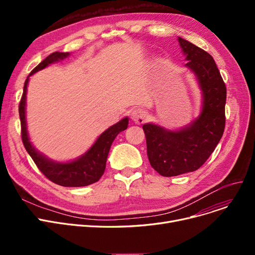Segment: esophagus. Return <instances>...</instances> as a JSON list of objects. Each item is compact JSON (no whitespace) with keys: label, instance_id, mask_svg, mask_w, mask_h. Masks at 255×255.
Returning a JSON list of instances; mask_svg holds the SVG:
<instances>
[{"label":"esophagus","instance_id":"obj_1","mask_svg":"<svg viewBox=\"0 0 255 255\" xmlns=\"http://www.w3.org/2000/svg\"><path fill=\"white\" fill-rule=\"evenodd\" d=\"M146 114L141 109H135L131 113V119L135 124H142L144 122Z\"/></svg>","mask_w":255,"mask_h":255}]
</instances>
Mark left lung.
Here are the masks:
<instances>
[{
	"instance_id": "8db88e82",
	"label": "left lung",
	"mask_w": 255,
	"mask_h": 255,
	"mask_svg": "<svg viewBox=\"0 0 255 255\" xmlns=\"http://www.w3.org/2000/svg\"><path fill=\"white\" fill-rule=\"evenodd\" d=\"M203 93L199 117L181 130L170 131L155 124H144L146 154L151 166L163 177H175L202 166L215 150L225 127L226 87L209 52L178 38Z\"/></svg>"
}]
</instances>
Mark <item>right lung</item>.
Masks as SVG:
<instances>
[{
	"label": "right lung",
	"instance_id": "1",
	"mask_svg": "<svg viewBox=\"0 0 255 255\" xmlns=\"http://www.w3.org/2000/svg\"><path fill=\"white\" fill-rule=\"evenodd\" d=\"M69 56V52H53L45 60H43L37 67L32 70L29 76L35 72L45 68L49 64L63 60ZM29 76L26 77L23 93L19 102L18 111L21 124V139L24 148L33 161L43 175L51 182L64 187H83L99 181L105 170L107 156H109L111 145L120 132L124 131L128 127V118L121 120L119 123L105 130L97 138L89 151L82 157L73 160L71 162H55L47 159L44 155L40 154L32 145L28 131H26L25 122V98H26V86L29 83Z\"/></svg>",
	"mask_w": 255,
	"mask_h": 255
}]
</instances>
